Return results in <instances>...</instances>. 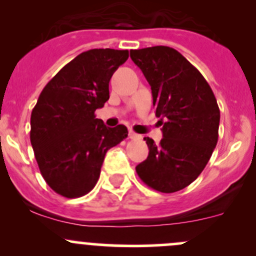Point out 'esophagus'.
<instances>
[{
    "label": "esophagus",
    "mask_w": 256,
    "mask_h": 256,
    "mask_svg": "<svg viewBox=\"0 0 256 256\" xmlns=\"http://www.w3.org/2000/svg\"><path fill=\"white\" fill-rule=\"evenodd\" d=\"M128 138H130L131 140H140V138H142V136L138 135V134H136L135 131L130 130V131H128Z\"/></svg>",
    "instance_id": "34e87169"
}]
</instances>
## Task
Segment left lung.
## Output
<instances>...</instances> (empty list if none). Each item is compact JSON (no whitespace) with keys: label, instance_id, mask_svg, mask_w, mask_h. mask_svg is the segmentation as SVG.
Returning a JSON list of instances; mask_svg holds the SVG:
<instances>
[{"label":"left lung","instance_id":"obj_1","mask_svg":"<svg viewBox=\"0 0 256 256\" xmlns=\"http://www.w3.org/2000/svg\"><path fill=\"white\" fill-rule=\"evenodd\" d=\"M151 85L157 118H164L160 144L144 138L148 156L136 166L152 190L174 193L190 186L218 142L219 112L207 80L180 52L166 46L130 50Z\"/></svg>","mask_w":256,"mask_h":256}]
</instances>
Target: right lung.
<instances>
[{
	"label": "right lung",
	"mask_w": 256,
	"mask_h": 256,
	"mask_svg": "<svg viewBox=\"0 0 256 256\" xmlns=\"http://www.w3.org/2000/svg\"><path fill=\"white\" fill-rule=\"evenodd\" d=\"M128 50L90 49L46 85L30 115V144L40 174L66 198L96 184L108 150L128 138L124 125L106 128L95 110L109 100V82Z\"/></svg>",
	"instance_id": "obj_1"
}]
</instances>
